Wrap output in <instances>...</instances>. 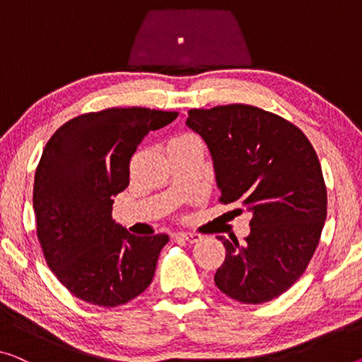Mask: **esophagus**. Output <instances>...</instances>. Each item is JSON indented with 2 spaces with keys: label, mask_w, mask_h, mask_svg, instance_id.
Instances as JSON below:
<instances>
[{
  "label": "esophagus",
  "mask_w": 362,
  "mask_h": 362,
  "mask_svg": "<svg viewBox=\"0 0 362 362\" xmlns=\"http://www.w3.org/2000/svg\"><path fill=\"white\" fill-rule=\"evenodd\" d=\"M177 236L180 238H182V239H186L187 243H197V241H200V239H202V236L199 235V233H189V231H181V233H177Z\"/></svg>",
  "instance_id": "1"
}]
</instances>
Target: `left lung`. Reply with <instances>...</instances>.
<instances>
[{
  "instance_id": "1",
  "label": "left lung",
  "mask_w": 362,
  "mask_h": 362,
  "mask_svg": "<svg viewBox=\"0 0 362 362\" xmlns=\"http://www.w3.org/2000/svg\"><path fill=\"white\" fill-rule=\"evenodd\" d=\"M186 124L210 150L220 202L252 214L244 241L218 236L226 257L215 285L239 303L272 301L304 274L325 223L327 187L313 144L252 105L189 110Z\"/></svg>"
}]
</instances>
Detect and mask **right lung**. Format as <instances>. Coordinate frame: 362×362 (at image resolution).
I'll use <instances>...</instances> for the list:
<instances>
[{"label": "right lung", "mask_w": 362, "mask_h": 362, "mask_svg": "<svg viewBox=\"0 0 362 362\" xmlns=\"http://www.w3.org/2000/svg\"><path fill=\"white\" fill-rule=\"evenodd\" d=\"M176 111L108 108L69 119L43 148L33 182L37 238L49 269L82 301L115 308L152 283L168 235L136 236L111 218L129 162Z\"/></svg>", "instance_id": "right-lung-1"}]
</instances>
